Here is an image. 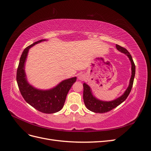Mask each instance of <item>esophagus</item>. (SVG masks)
<instances>
[{
  "mask_svg": "<svg viewBox=\"0 0 151 151\" xmlns=\"http://www.w3.org/2000/svg\"><path fill=\"white\" fill-rule=\"evenodd\" d=\"M78 79L79 80H83L84 79V76L83 74H80L79 76H78Z\"/></svg>",
  "mask_w": 151,
  "mask_h": 151,
  "instance_id": "esophagus-1",
  "label": "esophagus"
}]
</instances>
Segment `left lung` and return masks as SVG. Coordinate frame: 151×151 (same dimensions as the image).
Here are the masks:
<instances>
[{
  "label": "left lung",
  "instance_id": "1",
  "mask_svg": "<svg viewBox=\"0 0 151 151\" xmlns=\"http://www.w3.org/2000/svg\"><path fill=\"white\" fill-rule=\"evenodd\" d=\"M116 47L118 50H119L120 52L124 53L127 55L129 57L130 60L132 63V76L130 81V84L129 87H128L127 89L125 91V93L123 94L122 96L118 98V99L114 100L112 101H99V100L93 97V96L91 94V91L90 89L89 86L86 84H84V91H83V99L84 102L86 105V108H88L89 110L93 111L94 113H106L108 111H111L113 108H116L118 105H120L122 103H123L125 100L127 98L128 96L129 95L130 91L132 90V88L133 86L134 77L135 74V65L133 59L131 56L130 53L128 52V50L125 48H123L120 45H116Z\"/></svg>",
  "mask_w": 151,
  "mask_h": 151
}]
</instances>
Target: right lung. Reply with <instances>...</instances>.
<instances>
[{"label": "right lung", "mask_w": 151, "mask_h": 151, "mask_svg": "<svg viewBox=\"0 0 151 151\" xmlns=\"http://www.w3.org/2000/svg\"><path fill=\"white\" fill-rule=\"evenodd\" d=\"M42 41L45 40L36 42L24 50L17 69L16 80L22 96L27 103L40 112L54 113L59 111L63 108L67 93L76 81V77L63 81L55 88L48 91L36 89L28 83L24 67L28 50L31 47Z\"/></svg>", "instance_id": "obj_1"}]
</instances>
